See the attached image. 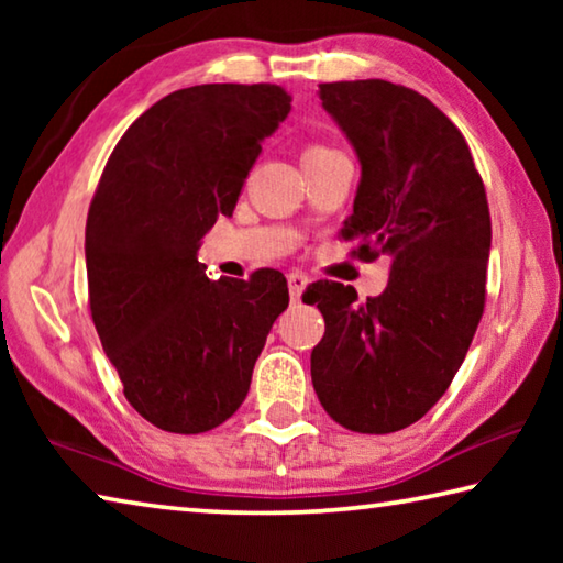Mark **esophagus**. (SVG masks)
I'll use <instances>...</instances> for the list:
<instances>
[{"mask_svg": "<svg viewBox=\"0 0 563 563\" xmlns=\"http://www.w3.org/2000/svg\"><path fill=\"white\" fill-rule=\"evenodd\" d=\"M305 285H308V275L300 273V271H290L288 273V288H290V298L292 300H300Z\"/></svg>", "mask_w": 563, "mask_h": 563, "instance_id": "obj_1", "label": "esophagus"}]
</instances>
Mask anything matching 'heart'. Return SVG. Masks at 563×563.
<instances>
[{
	"mask_svg": "<svg viewBox=\"0 0 563 563\" xmlns=\"http://www.w3.org/2000/svg\"><path fill=\"white\" fill-rule=\"evenodd\" d=\"M332 151H335V148L328 146V144H308L302 148V164H305V161L328 156V154H332Z\"/></svg>",
	"mask_w": 563,
	"mask_h": 563,
	"instance_id": "b5f03b06",
	"label": "heart"
}]
</instances>
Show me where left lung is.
Listing matches in <instances>:
<instances>
[{
	"instance_id": "1",
	"label": "left lung",
	"mask_w": 563,
	"mask_h": 563,
	"mask_svg": "<svg viewBox=\"0 0 563 563\" xmlns=\"http://www.w3.org/2000/svg\"><path fill=\"white\" fill-rule=\"evenodd\" d=\"M318 97L362 164L338 235L357 243L352 258L389 255V280L365 302L352 285H308L325 318L312 387L345 430L387 434L430 412L472 345L487 302V190L462 131L415 89L332 81Z\"/></svg>"
}]
</instances>
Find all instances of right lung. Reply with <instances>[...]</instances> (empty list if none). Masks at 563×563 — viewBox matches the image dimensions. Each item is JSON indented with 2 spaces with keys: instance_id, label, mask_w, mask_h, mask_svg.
Masks as SVG:
<instances>
[{
  "instance_id": "1",
  "label": "right lung",
  "mask_w": 563,
  "mask_h": 563,
  "mask_svg": "<svg viewBox=\"0 0 563 563\" xmlns=\"http://www.w3.org/2000/svg\"><path fill=\"white\" fill-rule=\"evenodd\" d=\"M290 101L275 84L178 89L131 123L103 166L87 216L89 310L129 405L158 430L223 424L288 308L283 273L208 280L196 251L233 213Z\"/></svg>"
}]
</instances>
